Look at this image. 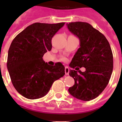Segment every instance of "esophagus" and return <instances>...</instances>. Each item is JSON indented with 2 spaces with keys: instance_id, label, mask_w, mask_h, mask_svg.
I'll return each instance as SVG.
<instances>
[{
  "instance_id": "esophagus-1",
  "label": "esophagus",
  "mask_w": 122,
  "mask_h": 122,
  "mask_svg": "<svg viewBox=\"0 0 122 122\" xmlns=\"http://www.w3.org/2000/svg\"><path fill=\"white\" fill-rule=\"evenodd\" d=\"M69 71H70L69 68L68 66H65V74H66V75L69 74Z\"/></svg>"
}]
</instances>
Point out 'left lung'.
<instances>
[{
	"label": "left lung",
	"mask_w": 122,
	"mask_h": 122,
	"mask_svg": "<svg viewBox=\"0 0 122 122\" xmlns=\"http://www.w3.org/2000/svg\"><path fill=\"white\" fill-rule=\"evenodd\" d=\"M68 30L80 41L70 64L69 74L74 79L69 93L78 100L87 101L93 100L108 84L113 70V55L107 40L103 34L90 24L74 22L66 24ZM77 66V67H76ZM78 67H84L82 72Z\"/></svg>",
	"instance_id": "left-lung-1"
}]
</instances>
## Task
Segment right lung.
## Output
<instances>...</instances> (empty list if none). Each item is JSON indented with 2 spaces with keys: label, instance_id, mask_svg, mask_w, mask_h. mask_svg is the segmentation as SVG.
Masks as SVG:
<instances>
[{
  "label": "right lung",
  "instance_id": "add662e5",
  "mask_svg": "<svg viewBox=\"0 0 122 122\" xmlns=\"http://www.w3.org/2000/svg\"><path fill=\"white\" fill-rule=\"evenodd\" d=\"M65 22L30 25L14 38L10 46L7 69L15 89L30 100L47 94L55 81L65 75V67L59 62L50 66L43 60L52 49L51 40Z\"/></svg>",
  "mask_w": 122,
  "mask_h": 122
}]
</instances>
